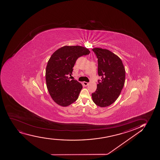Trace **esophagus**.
Wrapping results in <instances>:
<instances>
[{"instance_id": "esophagus-1", "label": "esophagus", "mask_w": 160, "mask_h": 160, "mask_svg": "<svg viewBox=\"0 0 160 160\" xmlns=\"http://www.w3.org/2000/svg\"><path fill=\"white\" fill-rule=\"evenodd\" d=\"M83 84L86 87V86H87V85L88 84V83H87L86 82H83Z\"/></svg>"}]
</instances>
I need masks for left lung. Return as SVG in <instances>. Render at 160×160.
I'll return each instance as SVG.
<instances>
[{
    "instance_id": "1",
    "label": "left lung",
    "mask_w": 160,
    "mask_h": 160,
    "mask_svg": "<svg viewBox=\"0 0 160 160\" xmlns=\"http://www.w3.org/2000/svg\"><path fill=\"white\" fill-rule=\"evenodd\" d=\"M98 62V75L101 81L97 84L92 100L100 107L109 106L116 101L125 83V70L118 55L109 50L93 48Z\"/></svg>"
}]
</instances>
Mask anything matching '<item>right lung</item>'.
<instances>
[{"mask_svg": "<svg viewBox=\"0 0 160 160\" xmlns=\"http://www.w3.org/2000/svg\"><path fill=\"white\" fill-rule=\"evenodd\" d=\"M90 51L81 46H64L54 52L48 61L46 68V86L52 99L59 106L67 107L76 101L82 85L70 81L73 67L78 58Z\"/></svg>", "mask_w": 160, "mask_h": 160, "instance_id": "right-lung-1", "label": "right lung"}]
</instances>
